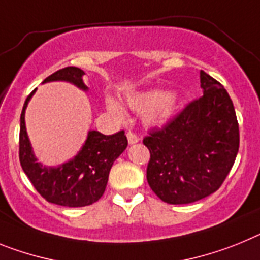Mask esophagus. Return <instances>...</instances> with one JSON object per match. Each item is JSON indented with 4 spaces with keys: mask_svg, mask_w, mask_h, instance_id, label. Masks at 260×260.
<instances>
[{
    "mask_svg": "<svg viewBox=\"0 0 260 260\" xmlns=\"http://www.w3.org/2000/svg\"><path fill=\"white\" fill-rule=\"evenodd\" d=\"M127 139H128V143L131 144V145H132V144H136V143H139V137H137V135H135V133L133 132H128L127 133Z\"/></svg>",
    "mask_w": 260,
    "mask_h": 260,
    "instance_id": "obj_1",
    "label": "esophagus"
}]
</instances>
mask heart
<instances>
[{
    "mask_svg": "<svg viewBox=\"0 0 260 260\" xmlns=\"http://www.w3.org/2000/svg\"><path fill=\"white\" fill-rule=\"evenodd\" d=\"M125 105L136 112H143L144 123L148 127H162L173 119L179 108V99L175 94L165 90H146L132 92L125 96ZM108 112L117 119H123L124 111L111 96L106 98Z\"/></svg>",
    "mask_w": 260,
    "mask_h": 260,
    "instance_id": "heart-1",
    "label": "heart"
}]
</instances>
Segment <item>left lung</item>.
<instances>
[{
	"label": "left lung",
	"mask_w": 260,
	"mask_h": 260,
	"mask_svg": "<svg viewBox=\"0 0 260 260\" xmlns=\"http://www.w3.org/2000/svg\"><path fill=\"white\" fill-rule=\"evenodd\" d=\"M203 96L144 139L150 152L146 179L169 204H189L217 191L239 148L234 106L218 81L200 71Z\"/></svg>",
	"instance_id": "8db88e82"
}]
</instances>
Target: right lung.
<instances>
[{"mask_svg": "<svg viewBox=\"0 0 260 260\" xmlns=\"http://www.w3.org/2000/svg\"><path fill=\"white\" fill-rule=\"evenodd\" d=\"M83 74L85 72L80 68L67 67L47 77L43 83L64 81L87 91L89 87L83 83ZM35 91L36 89L27 96L21 114L19 161L24 174L36 191L49 203L76 208L98 202L107 186L112 165L128 145L124 131L110 136L98 131H89L86 141L72 159L56 168L44 166L34 154L24 121L27 105Z\"/></svg>", "mask_w": 260, "mask_h": 260, "instance_id": "right-lung-1", "label": "right lung"}]
</instances>
